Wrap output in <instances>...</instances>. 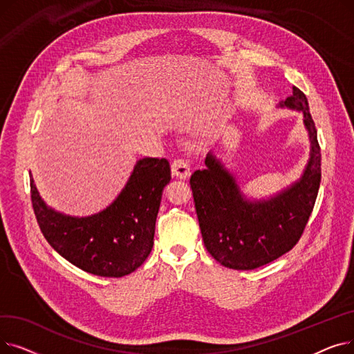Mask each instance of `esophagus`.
Listing matches in <instances>:
<instances>
[{"label":"esophagus","mask_w":354,"mask_h":354,"mask_svg":"<svg viewBox=\"0 0 354 354\" xmlns=\"http://www.w3.org/2000/svg\"><path fill=\"white\" fill-rule=\"evenodd\" d=\"M172 175L179 179H188L191 175V167L185 160L176 159L172 163Z\"/></svg>","instance_id":"34e87169"}]
</instances>
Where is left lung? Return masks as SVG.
Instances as JSON below:
<instances>
[{"label": "left lung", "instance_id": "obj_1", "mask_svg": "<svg viewBox=\"0 0 354 354\" xmlns=\"http://www.w3.org/2000/svg\"><path fill=\"white\" fill-rule=\"evenodd\" d=\"M278 107L303 113L310 140V158L295 182L267 199H250L235 174L212 152L205 169L191 176L203 244L218 263L232 270H254L288 252L299 243L319 194L322 153L307 97L292 87V95Z\"/></svg>", "mask_w": 354, "mask_h": 354}]
</instances>
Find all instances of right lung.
Returning a JSON list of instances; mask_svg holds the SVG:
<instances>
[{"instance_id": "add662e5", "label": "right lung", "mask_w": 354, "mask_h": 354, "mask_svg": "<svg viewBox=\"0 0 354 354\" xmlns=\"http://www.w3.org/2000/svg\"><path fill=\"white\" fill-rule=\"evenodd\" d=\"M169 182V162L142 158L109 207L74 216L48 207L30 179L34 214L47 243L80 270L116 278L133 272L151 254L162 192Z\"/></svg>"}]
</instances>
